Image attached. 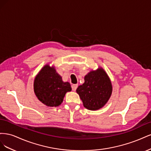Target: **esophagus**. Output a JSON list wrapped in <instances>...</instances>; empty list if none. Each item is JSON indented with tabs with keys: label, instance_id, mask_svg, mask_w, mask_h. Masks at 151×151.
Here are the masks:
<instances>
[{
	"label": "esophagus",
	"instance_id": "34e87169",
	"mask_svg": "<svg viewBox=\"0 0 151 151\" xmlns=\"http://www.w3.org/2000/svg\"><path fill=\"white\" fill-rule=\"evenodd\" d=\"M72 91H75L76 89H77V87H78V85L77 84H73V85H72Z\"/></svg>",
	"mask_w": 151,
	"mask_h": 151
}]
</instances>
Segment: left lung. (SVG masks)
Returning <instances> with one entry per match:
<instances>
[{"mask_svg":"<svg viewBox=\"0 0 151 151\" xmlns=\"http://www.w3.org/2000/svg\"><path fill=\"white\" fill-rule=\"evenodd\" d=\"M76 91L86 108L96 110L102 108L110 98L112 86L106 72L99 68L87 74L84 83L79 86Z\"/></svg>","mask_w":151,"mask_h":151,"instance_id":"obj_1","label":"left lung"}]
</instances>
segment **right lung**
Returning <instances> with one entry per match:
<instances>
[{
	"mask_svg": "<svg viewBox=\"0 0 151 151\" xmlns=\"http://www.w3.org/2000/svg\"><path fill=\"white\" fill-rule=\"evenodd\" d=\"M72 90L70 84L62 81L53 67L45 65L34 82V91L40 101L48 106H58L63 102L65 93Z\"/></svg>",
	"mask_w": 151,
	"mask_h": 151,
	"instance_id": "add662e5",
	"label": "right lung"
}]
</instances>
